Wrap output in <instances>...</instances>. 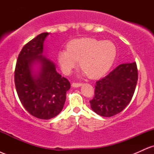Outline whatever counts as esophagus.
I'll return each mask as SVG.
<instances>
[{
	"label": "esophagus",
	"instance_id": "esophagus-1",
	"mask_svg": "<svg viewBox=\"0 0 154 154\" xmlns=\"http://www.w3.org/2000/svg\"><path fill=\"white\" fill-rule=\"evenodd\" d=\"M82 85V83L81 82H73L72 84V86L74 88H78Z\"/></svg>",
	"mask_w": 154,
	"mask_h": 154
}]
</instances>
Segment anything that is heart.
I'll list each match as a JSON object with an SVG mask.
<instances>
[{"mask_svg": "<svg viewBox=\"0 0 154 154\" xmlns=\"http://www.w3.org/2000/svg\"><path fill=\"white\" fill-rule=\"evenodd\" d=\"M116 55V47L111 42L85 38L69 42L67 50L58 54L57 59L65 75H69L79 61V66L90 78H98L110 69Z\"/></svg>", "mask_w": 154, "mask_h": 154, "instance_id": "b5f03b06", "label": "heart"}]
</instances>
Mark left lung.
Returning a JSON list of instances; mask_svg holds the SVG:
<instances>
[{"mask_svg": "<svg viewBox=\"0 0 154 154\" xmlns=\"http://www.w3.org/2000/svg\"><path fill=\"white\" fill-rule=\"evenodd\" d=\"M137 78L136 62L119 65L95 83V95L90 100L91 109L105 117L119 114L131 101Z\"/></svg>", "mask_w": 154, "mask_h": 154, "instance_id": "8db88e82", "label": "left lung"}]
</instances>
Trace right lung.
I'll return each mask as SVG.
<instances>
[{"label":"right lung","mask_w":154,"mask_h":154,"mask_svg":"<svg viewBox=\"0 0 154 154\" xmlns=\"http://www.w3.org/2000/svg\"><path fill=\"white\" fill-rule=\"evenodd\" d=\"M48 32L38 35L22 48L14 72V82L21 103L32 116L50 119L63 109L70 82L56 70L54 63L42 55L43 42ZM38 61L42 69L35 77L31 72Z\"/></svg>","instance_id":"add662e5"}]
</instances>
